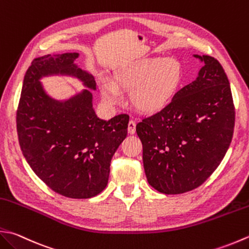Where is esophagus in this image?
Wrapping results in <instances>:
<instances>
[{"label": "esophagus", "mask_w": 249, "mask_h": 249, "mask_svg": "<svg viewBox=\"0 0 249 249\" xmlns=\"http://www.w3.org/2000/svg\"><path fill=\"white\" fill-rule=\"evenodd\" d=\"M127 129H128V133L130 135H134L135 134V131H136V122L135 121L130 120L128 122V128Z\"/></svg>", "instance_id": "esophagus-1"}]
</instances>
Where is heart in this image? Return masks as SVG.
Instances as JSON below:
<instances>
[{
	"label": "heart",
	"instance_id": "obj_1",
	"mask_svg": "<svg viewBox=\"0 0 249 249\" xmlns=\"http://www.w3.org/2000/svg\"><path fill=\"white\" fill-rule=\"evenodd\" d=\"M182 82V68L175 58L150 56L126 63L116 71L112 83L104 81L100 91L110 105L121 100L120 90L130 91V101L142 113L163 110Z\"/></svg>",
	"mask_w": 249,
	"mask_h": 249
}]
</instances>
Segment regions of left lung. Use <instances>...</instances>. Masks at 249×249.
<instances>
[{
  "mask_svg": "<svg viewBox=\"0 0 249 249\" xmlns=\"http://www.w3.org/2000/svg\"><path fill=\"white\" fill-rule=\"evenodd\" d=\"M194 57L204 62L196 80L136 126L148 182L164 194L184 193L205 182L225 158L234 131L225 70L212 56Z\"/></svg>",
  "mask_w": 249,
  "mask_h": 249,
  "instance_id": "left-lung-1",
  "label": "left lung"
}]
</instances>
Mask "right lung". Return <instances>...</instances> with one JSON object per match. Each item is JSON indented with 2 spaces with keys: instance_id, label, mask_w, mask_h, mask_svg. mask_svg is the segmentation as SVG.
<instances>
[{
  "instance_id": "1",
  "label": "right lung",
  "mask_w": 249,
  "mask_h": 249,
  "mask_svg": "<svg viewBox=\"0 0 249 249\" xmlns=\"http://www.w3.org/2000/svg\"><path fill=\"white\" fill-rule=\"evenodd\" d=\"M77 53L36 58L28 68L17 109L19 145L36 176L53 191L70 198H89L108 184L110 163L127 136L129 116L108 122L97 118L92 95L84 89L67 101L44 91L42 76L67 74L96 89L94 76L74 65Z\"/></svg>"
}]
</instances>
